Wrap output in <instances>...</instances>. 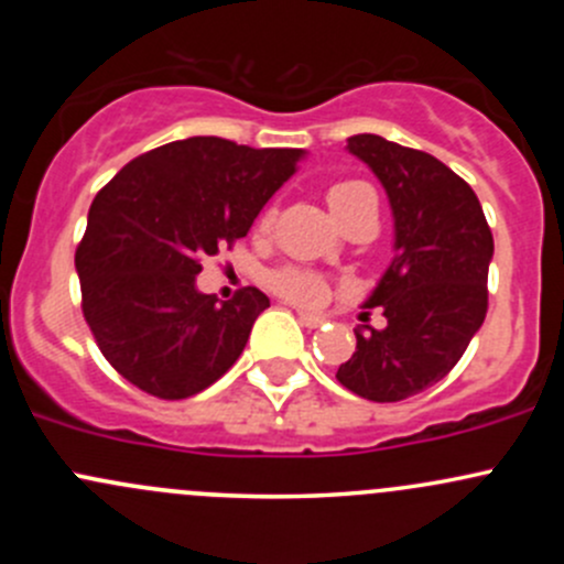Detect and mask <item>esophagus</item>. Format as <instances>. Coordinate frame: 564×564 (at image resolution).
<instances>
[{
  "label": "esophagus",
  "mask_w": 564,
  "mask_h": 564,
  "mask_svg": "<svg viewBox=\"0 0 564 564\" xmlns=\"http://www.w3.org/2000/svg\"><path fill=\"white\" fill-rule=\"evenodd\" d=\"M297 318H300V324H303V327H308V329H316V327H322V324H324V316L308 314V311H300Z\"/></svg>",
  "instance_id": "1"
}]
</instances>
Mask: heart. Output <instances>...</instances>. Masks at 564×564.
<instances>
[{"instance_id": "obj_1", "label": "heart", "mask_w": 564, "mask_h": 564, "mask_svg": "<svg viewBox=\"0 0 564 564\" xmlns=\"http://www.w3.org/2000/svg\"><path fill=\"white\" fill-rule=\"evenodd\" d=\"M366 193H371V187L366 182L357 180H346V182H335L329 185L327 191V204L329 209L335 213V218H344L355 202H360ZM275 289L283 294L286 300L297 305H322L324 300L329 297V286L322 275L308 270H286L275 278Z\"/></svg>"}]
</instances>
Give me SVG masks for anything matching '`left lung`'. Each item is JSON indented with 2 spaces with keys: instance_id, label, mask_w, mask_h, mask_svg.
<instances>
[{
  "instance_id": "left-lung-1",
  "label": "left lung",
  "mask_w": 564,
  "mask_h": 564,
  "mask_svg": "<svg viewBox=\"0 0 564 564\" xmlns=\"http://www.w3.org/2000/svg\"><path fill=\"white\" fill-rule=\"evenodd\" d=\"M346 150L388 193L392 261L362 303L388 324H357L355 355L335 377L368 401H403L442 382L480 329L494 237L475 191L429 152L373 133L351 135Z\"/></svg>"
}]
</instances>
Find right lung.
Here are the masks:
<instances>
[{"mask_svg":"<svg viewBox=\"0 0 564 564\" xmlns=\"http://www.w3.org/2000/svg\"><path fill=\"white\" fill-rule=\"evenodd\" d=\"M303 158L193 135L139 155L95 196L76 250L82 308L130 384L180 401L235 366L270 300L248 286L218 303L196 275L204 256L248 235Z\"/></svg>","mask_w":564,"mask_h":564,"instance_id":"add662e5","label":"right lung"}]
</instances>
